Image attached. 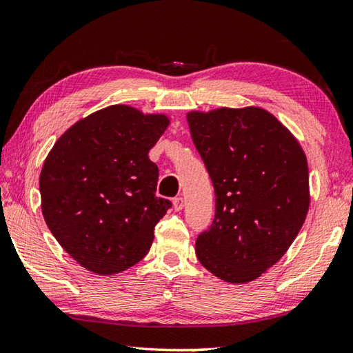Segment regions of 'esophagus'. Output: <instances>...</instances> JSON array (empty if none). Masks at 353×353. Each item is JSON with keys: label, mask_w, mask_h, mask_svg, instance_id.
I'll return each mask as SVG.
<instances>
[{"label": "esophagus", "mask_w": 353, "mask_h": 353, "mask_svg": "<svg viewBox=\"0 0 353 353\" xmlns=\"http://www.w3.org/2000/svg\"><path fill=\"white\" fill-rule=\"evenodd\" d=\"M172 203H174V209H175L176 212H179V210H181V209L184 208V199H183L181 196L174 198V201H172Z\"/></svg>", "instance_id": "esophagus-1"}]
</instances>
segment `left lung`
Returning a JSON list of instances; mask_svg holds the SVG:
<instances>
[{
  "label": "left lung",
  "instance_id": "left-lung-1",
  "mask_svg": "<svg viewBox=\"0 0 353 353\" xmlns=\"http://www.w3.org/2000/svg\"><path fill=\"white\" fill-rule=\"evenodd\" d=\"M215 189V218L195 252L219 280L244 284L280 261L310 204L307 158L275 115L256 105L188 114Z\"/></svg>",
  "mask_w": 353,
  "mask_h": 353
}]
</instances>
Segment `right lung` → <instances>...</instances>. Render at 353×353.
Wrapping results in <instances>:
<instances>
[{
  "label": "right lung",
  "instance_id": "obj_1",
  "mask_svg": "<svg viewBox=\"0 0 353 353\" xmlns=\"http://www.w3.org/2000/svg\"><path fill=\"white\" fill-rule=\"evenodd\" d=\"M170 118L114 104L81 118L44 159V221L59 245L97 275H114L148 255L170 201L157 196L149 150Z\"/></svg>",
  "mask_w": 353,
  "mask_h": 353
}]
</instances>
